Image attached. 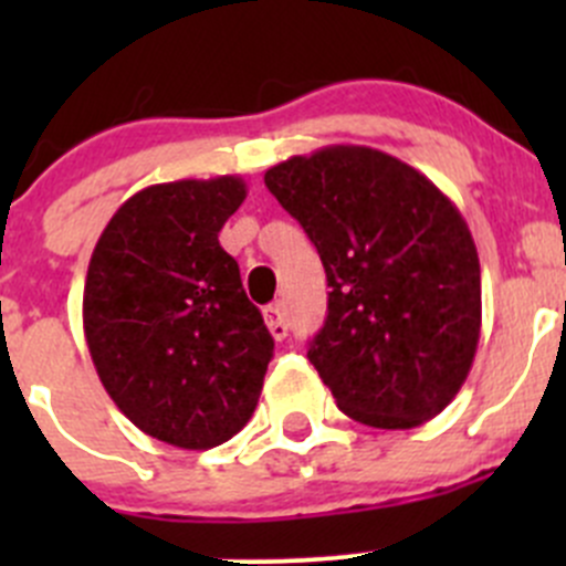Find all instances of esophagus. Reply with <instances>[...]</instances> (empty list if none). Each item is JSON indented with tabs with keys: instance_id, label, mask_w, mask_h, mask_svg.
I'll use <instances>...</instances> for the list:
<instances>
[{
	"instance_id": "esophagus-1",
	"label": "esophagus",
	"mask_w": 566,
	"mask_h": 566,
	"mask_svg": "<svg viewBox=\"0 0 566 566\" xmlns=\"http://www.w3.org/2000/svg\"><path fill=\"white\" fill-rule=\"evenodd\" d=\"M265 325L271 331V336L276 342H282L287 336V323H284V306L282 304H271L265 310Z\"/></svg>"
}]
</instances>
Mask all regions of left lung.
Returning a JSON list of instances; mask_svg holds the SVG:
<instances>
[{
    "mask_svg": "<svg viewBox=\"0 0 566 566\" xmlns=\"http://www.w3.org/2000/svg\"><path fill=\"white\" fill-rule=\"evenodd\" d=\"M328 279L310 361L342 413L410 430L465 384L482 331V273L458 205L384 150L331 145L265 172Z\"/></svg>",
    "mask_w": 566,
    "mask_h": 566,
    "instance_id": "left-lung-1",
    "label": "left lung"
}]
</instances>
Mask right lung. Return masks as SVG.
Wrapping results in <instances>:
<instances>
[{"mask_svg": "<svg viewBox=\"0 0 566 566\" xmlns=\"http://www.w3.org/2000/svg\"><path fill=\"white\" fill-rule=\"evenodd\" d=\"M247 199L235 175L158 182L125 199L90 256L84 336L119 410L177 449L247 427L273 339L219 232Z\"/></svg>", "mask_w": 566, "mask_h": 566, "instance_id": "right-lung-1", "label": "right lung"}]
</instances>
